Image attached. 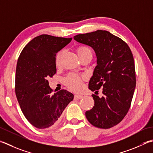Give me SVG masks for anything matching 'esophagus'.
<instances>
[{
	"mask_svg": "<svg viewBox=\"0 0 153 153\" xmlns=\"http://www.w3.org/2000/svg\"><path fill=\"white\" fill-rule=\"evenodd\" d=\"M82 97H83L82 95H74L75 100H79V99L82 98Z\"/></svg>",
	"mask_w": 153,
	"mask_h": 153,
	"instance_id": "34e87169",
	"label": "esophagus"
}]
</instances>
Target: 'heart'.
<instances>
[{
  "instance_id": "heart-1",
  "label": "heart",
  "mask_w": 153,
  "mask_h": 153,
  "mask_svg": "<svg viewBox=\"0 0 153 153\" xmlns=\"http://www.w3.org/2000/svg\"><path fill=\"white\" fill-rule=\"evenodd\" d=\"M64 51L62 50L57 53L55 58V63L57 67H59L62 64V59ZM76 52L80 59L85 56H91V51L88 47L85 46H80L77 48ZM83 77L79 76L76 74H70L65 79V84L67 88L74 91H79L83 88Z\"/></svg>"
}]
</instances>
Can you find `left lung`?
Wrapping results in <instances>:
<instances>
[{
	"label": "left lung",
	"mask_w": 153,
	"mask_h": 153,
	"mask_svg": "<svg viewBox=\"0 0 153 153\" xmlns=\"http://www.w3.org/2000/svg\"><path fill=\"white\" fill-rule=\"evenodd\" d=\"M74 40L91 46L97 56V66L89 82L94 106L85 112L94 126L109 128L119 123L128 111L136 85L133 53L127 44L108 31H97L75 36Z\"/></svg>",
	"instance_id": "1"
}]
</instances>
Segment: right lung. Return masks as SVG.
I'll return each instance as SVG.
<instances>
[{"mask_svg":"<svg viewBox=\"0 0 153 153\" xmlns=\"http://www.w3.org/2000/svg\"><path fill=\"white\" fill-rule=\"evenodd\" d=\"M72 38L42 34L24 48L17 62L15 93L24 115L38 128L55 125L74 95L62 89L52 94L48 79L56 73V53Z\"/></svg>","mask_w":153,"mask_h":153,"instance_id":"add662e5","label":"right lung"}]
</instances>
